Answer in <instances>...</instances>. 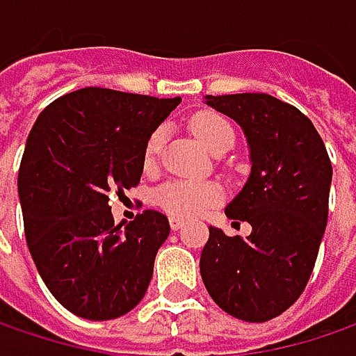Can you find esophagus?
<instances>
[{
    "label": "esophagus",
    "instance_id": "obj_1",
    "mask_svg": "<svg viewBox=\"0 0 356 356\" xmlns=\"http://www.w3.org/2000/svg\"><path fill=\"white\" fill-rule=\"evenodd\" d=\"M169 225H171V229H173V232H177V229H181V227L185 225V221L181 220V218L171 216V218H169Z\"/></svg>",
    "mask_w": 356,
    "mask_h": 356
}]
</instances>
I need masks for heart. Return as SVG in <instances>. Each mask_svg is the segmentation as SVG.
I'll return each mask as SVG.
<instances>
[{
	"label": "heart",
	"instance_id": "obj_1",
	"mask_svg": "<svg viewBox=\"0 0 356 356\" xmlns=\"http://www.w3.org/2000/svg\"><path fill=\"white\" fill-rule=\"evenodd\" d=\"M191 131L197 136L199 143L211 153L220 151L221 147H232L236 133L229 120L216 113H197L191 118ZM165 138L163 129H155L145 145V165H153L157 159L161 145ZM221 199L220 185L209 181H191V179H175L167 181L155 191V201L161 209L175 218H191L216 205Z\"/></svg>",
	"mask_w": 356,
	"mask_h": 356
}]
</instances>
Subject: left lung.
I'll list each match as a JSON object with an SVG mask.
<instances>
[{"mask_svg":"<svg viewBox=\"0 0 356 356\" xmlns=\"http://www.w3.org/2000/svg\"><path fill=\"white\" fill-rule=\"evenodd\" d=\"M205 104L241 127L252 171L227 203L248 221V238L209 227L201 280L221 310L266 323L298 300L312 274L328 220L332 165L308 116L270 95L205 96Z\"/></svg>","mask_w":356,"mask_h":356,"instance_id":"8db88e82","label":"left lung"}]
</instances>
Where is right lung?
<instances>
[{
	"mask_svg": "<svg viewBox=\"0 0 356 356\" xmlns=\"http://www.w3.org/2000/svg\"><path fill=\"white\" fill-rule=\"evenodd\" d=\"M179 102L90 86L33 122L17 175L26 240L54 298L80 318H118L149 288L169 220L147 209L115 225L108 195L140 181L147 138Z\"/></svg>",
	"mask_w": 356,
	"mask_h": 356,
	"instance_id": "1",
	"label": "right lung"
}]
</instances>
